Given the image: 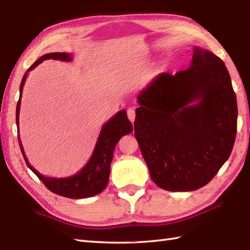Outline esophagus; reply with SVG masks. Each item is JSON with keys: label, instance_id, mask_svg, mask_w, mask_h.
<instances>
[{"label": "esophagus", "instance_id": "esophagus-1", "mask_svg": "<svg viewBox=\"0 0 250 250\" xmlns=\"http://www.w3.org/2000/svg\"><path fill=\"white\" fill-rule=\"evenodd\" d=\"M128 118L131 122H134V119H135V109L134 108H129L128 111Z\"/></svg>", "mask_w": 250, "mask_h": 250}]
</instances>
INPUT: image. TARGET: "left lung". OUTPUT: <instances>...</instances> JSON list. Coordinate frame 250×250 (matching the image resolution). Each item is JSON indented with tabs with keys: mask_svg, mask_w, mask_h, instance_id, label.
<instances>
[{
	"mask_svg": "<svg viewBox=\"0 0 250 250\" xmlns=\"http://www.w3.org/2000/svg\"><path fill=\"white\" fill-rule=\"evenodd\" d=\"M137 103L134 133L153 183L168 191L208 184L236 136V95L224 61L196 47L187 70L159 74Z\"/></svg>",
	"mask_w": 250,
	"mask_h": 250,
	"instance_id": "left-lung-1",
	"label": "left lung"
}]
</instances>
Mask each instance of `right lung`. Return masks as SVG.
<instances>
[{
	"label": "right lung",
	"instance_id": "add662e5",
	"mask_svg": "<svg viewBox=\"0 0 250 250\" xmlns=\"http://www.w3.org/2000/svg\"><path fill=\"white\" fill-rule=\"evenodd\" d=\"M49 59L70 62L72 61V56L65 54V52H51V54L44 55L30 66L28 72L33 70L35 66L39 65L40 63H42L44 60ZM28 72L24 74L22 81H21L19 89L20 95L17 103V107H16V124H17L18 132L21 94H22L23 84L25 82L26 75H28ZM132 131H133V128H132L131 122L129 121L128 117H126V111L125 109L118 111L113 118H110L103 125L102 131H101V133L99 135L97 145L94 147L92 156L90 158L88 163L84 166V167L81 169L77 174L65 178L46 177L44 175L37 172L28 162V159H26L24 155L23 148L22 145H21L19 137L18 141L26 166H28L31 171L40 178L41 182L46 186L47 189H49L51 192H54L56 194L65 196V198L83 199L97 195L102 192L106 188V186H107L109 180L110 163L111 160H113L114 150L117 143L119 142L122 136L131 133Z\"/></svg>",
	"mask_w": 250,
	"mask_h": 250
}]
</instances>
